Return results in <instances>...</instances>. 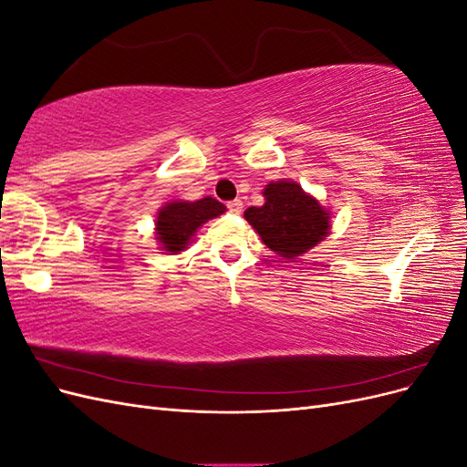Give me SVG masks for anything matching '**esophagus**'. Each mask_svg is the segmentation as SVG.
<instances>
[{
  "label": "esophagus",
  "instance_id": "esophagus-1",
  "mask_svg": "<svg viewBox=\"0 0 467 467\" xmlns=\"http://www.w3.org/2000/svg\"><path fill=\"white\" fill-rule=\"evenodd\" d=\"M228 210H230V212H234V214H239V212H242V210H244V201H239V199H235V201L228 202Z\"/></svg>",
  "mask_w": 467,
  "mask_h": 467
}]
</instances>
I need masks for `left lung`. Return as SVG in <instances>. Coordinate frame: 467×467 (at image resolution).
<instances>
[{
    "instance_id": "obj_1",
    "label": "left lung",
    "mask_w": 467,
    "mask_h": 467,
    "mask_svg": "<svg viewBox=\"0 0 467 467\" xmlns=\"http://www.w3.org/2000/svg\"><path fill=\"white\" fill-rule=\"evenodd\" d=\"M265 204L245 210V220L263 244L285 259H296L316 247L331 230L329 210L294 181L268 182Z\"/></svg>"
}]
</instances>
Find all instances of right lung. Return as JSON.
Returning a JSON list of instances; mask_svg holds the SVG:
<instances>
[{"label":"right lung","mask_w":467,"mask_h":467,"mask_svg":"<svg viewBox=\"0 0 467 467\" xmlns=\"http://www.w3.org/2000/svg\"><path fill=\"white\" fill-rule=\"evenodd\" d=\"M225 206L212 196L206 199L187 202V201H173L167 202L155 220V239H158L163 251L169 255H175L179 251H185L192 242L196 230L212 218L223 214Z\"/></svg>","instance_id":"1"}]
</instances>
